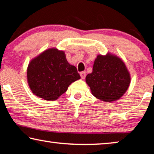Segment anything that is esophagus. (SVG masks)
Wrapping results in <instances>:
<instances>
[{
    "mask_svg": "<svg viewBox=\"0 0 154 154\" xmlns=\"http://www.w3.org/2000/svg\"><path fill=\"white\" fill-rule=\"evenodd\" d=\"M80 76L82 79H84L85 76H86V73H85V71H82L80 72Z\"/></svg>",
    "mask_w": 154,
    "mask_h": 154,
    "instance_id": "obj_1",
    "label": "esophagus"
}]
</instances>
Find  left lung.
<instances>
[{
  "label": "left lung",
  "mask_w": 154,
  "mask_h": 154,
  "mask_svg": "<svg viewBox=\"0 0 154 154\" xmlns=\"http://www.w3.org/2000/svg\"><path fill=\"white\" fill-rule=\"evenodd\" d=\"M85 82L96 98L105 102H113L126 92L130 76L124 62L119 57L108 53L96 57L92 72L87 75Z\"/></svg>",
  "instance_id": "1"
}]
</instances>
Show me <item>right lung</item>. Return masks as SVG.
<instances>
[{
  "instance_id": "right-lung-1",
  "label": "right lung",
  "mask_w": 154,
  "mask_h": 154,
  "mask_svg": "<svg viewBox=\"0 0 154 154\" xmlns=\"http://www.w3.org/2000/svg\"><path fill=\"white\" fill-rule=\"evenodd\" d=\"M76 67L70 64L63 51L48 49L28 64L27 80L34 94L46 100H56L72 82L80 79Z\"/></svg>"
}]
</instances>
